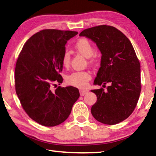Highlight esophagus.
I'll use <instances>...</instances> for the list:
<instances>
[{
	"instance_id": "34e87169",
	"label": "esophagus",
	"mask_w": 156,
	"mask_h": 156,
	"mask_svg": "<svg viewBox=\"0 0 156 156\" xmlns=\"http://www.w3.org/2000/svg\"><path fill=\"white\" fill-rule=\"evenodd\" d=\"M88 92H89V90H87V89H80V96H83L85 94H87Z\"/></svg>"
}]
</instances>
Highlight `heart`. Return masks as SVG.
<instances>
[{"label":"heart","instance_id":"b5f03b06","mask_svg":"<svg viewBox=\"0 0 156 156\" xmlns=\"http://www.w3.org/2000/svg\"><path fill=\"white\" fill-rule=\"evenodd\" d=\"M75 49L85 58L91 57L95 53L94 44L89 39L81 38L76 41L74 44ZM91 61V60H90ZM71 56L69 52L65 51L62 57V63L65 67H68L70 65ZM91 79V73L87 71H78L67 76L66 80L69 85L76 87L84 88L87 85L88 81Z\"/></svg>","mask_w":156,"mask_h":156}]
</instances>
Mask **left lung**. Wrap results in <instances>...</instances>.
<instances>
[{
  "label": "left lung",
  "mask_w": 156,
  "mask_h": 156,
  "mask_svg": "<svg viewBox=\"0 0 156 156\" xmlns=\"http://www.w3.org/2000/svg\"><path fill=\"white\" fill-rule=\"evenodd\" d=\"M80 36L91 39L102 53L94 83L109 84L107 92L102 87L91 90L97 96L91 114L106 125L122 122L135 109L141 91L140 64L133 47L122 31L110 25L86 29Z\"/></svg>",
  "instance_id": "1"
}]
</instances>
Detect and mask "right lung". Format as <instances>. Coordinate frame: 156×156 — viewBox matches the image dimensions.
I'll use <instances>...</instances> for the list:
<instances>
[{
    "instance_id": "1",
    "label": "right lung",
    "mask_w": 156,
    "mask_h": 156,
    "mask_svg": "<svg viewBox=\"0 0 156 156\" xmlns=\"http://www.w3.org/2000/svg\"><path fill=\"white\" fill-rule=\"evenodd\" d=\"M77 31L43 30L26 41L15 68V88L21 106L37 123L54 126L64 122L80 96L72 86L62 83V57L65 44Z\"/></svg>"
}]
</instances>
